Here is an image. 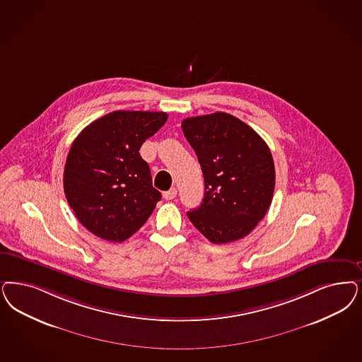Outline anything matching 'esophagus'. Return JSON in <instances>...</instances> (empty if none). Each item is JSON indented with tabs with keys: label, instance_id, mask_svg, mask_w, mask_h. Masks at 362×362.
<instances>
[{
	"label": "esophagus",
	"instance_id": "1",
	"mask_svg": "<svg viewBox=\"0 0 362 362\" xmlns=\"http://www.w3.org/2000/svg\"><path fill=\"white\" fill-rule=\"evenodd\" d=\"M176 194H177L176 188H171V189H168V191L163 192V198L165 200L174 199L175 197H176Z\"/></svg>",
	"mask_w": 362,
	"mask_h": 362
}]
</instances>
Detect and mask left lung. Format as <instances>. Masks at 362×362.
Wrapping results in <instances>:
<instances>
[{"instance_id": "1", "label": "left lung", "mask_w": 362, "mask_h": 362, "mask_svg": "<svg viewBox=\"0 0 362 362\" xmlns=\"http://www.w3.org/2000/svg\"><path fill=\"white\" fill-rule=\"evenodd\" d=\"M204 177V198L188 219L212 243L249 235L269 210L275 186L270 148L235 116L215 112L182 122Z\"/></svg>"}]
</instances>
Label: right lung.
Listing matches in <instances>:
<instances>
[{"label":"right lung","instance_id":"right-lung-1","mask_svg":"<svg viewBox=\"0 0 362 362\" xmlns=\"http://www.w3.org/2000/svg\"><path fill=\"white\" fill-rule=\"evenodd\" d=\"M167 119L165 112L115 111L87 125L72 143L64 192L78 222L96 237H132L162 199L139 150Z\"/></svg>","mask_w":362,"mask_h":362}]
</instances>
